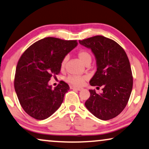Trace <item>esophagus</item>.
Returning a JSON list of instances; mask_svg holds the SVG:
<instances>
[{
    "instance_id": "esophagus-1",
    "label": "esophagus",
    "mask_w": 149,
    "mask_h": 149,
    "mask_svg": "<svg viewBox=\"0 0 149 149\" xmlns=\"http://www.w3.org/2000/svg\"><path fill=\"white\" fill-rule=\"evenodd\" d=\"M70 88L71 89H75L77 90V91H82L83 88H79V87H75V86H70Z\"/></svg>"
}]
</instances>
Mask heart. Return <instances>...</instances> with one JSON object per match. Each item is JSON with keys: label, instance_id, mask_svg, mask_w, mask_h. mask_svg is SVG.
Instances as JSON below:
<instances>
[{"label": "heart", "instance_id": "obj_1", "mask_svg": "<svg viewBox=\"0 0 149 149\" xmlns=\"http://www.w3.org/2000/svg\"><path fill=\"white\" fill-rule=\"evenodd\" d=\"M77 56L79 58L81 61L83 63L84 65H88L91 63L92 56L91 53L87 49H80L77 52ZM68 61V56H64L61 62V68L62 70H63L65 68L66 63ZM68 83L71 84L72 85L75 86H83L86 80L87 77L85 76H79V75H69L66 79Z\"/></svg>", "mask_w": 149, "mask_h": 149}]
</instances>
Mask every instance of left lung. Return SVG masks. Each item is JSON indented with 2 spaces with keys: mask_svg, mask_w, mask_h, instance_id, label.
<instances>
[{
  "mask_svg": "<svg viewBox=\"0 0 149 149\" xmlns=\"http://www.w3.org/2000/svg\"><path fill=\"white\" fill-rule=\"evenodd\" d=\"M79 42L91 48L96 57L97 69L90 84L103 87L101 94L89 90L91 95L85 106L97 118L113 119L125 108L133 88V74L127 54L117 42L104 36Z\"/></svg>",
  "mask_w": 149,
  "mask_h": 149,
  "instance_id": "1",
  "label": "left lung"
}]
</instances>
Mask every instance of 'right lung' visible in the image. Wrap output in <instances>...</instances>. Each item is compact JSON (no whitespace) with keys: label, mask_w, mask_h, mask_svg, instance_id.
Here are the masks:
<instances>
[{"label":"right lung","mask_w":149,"mask_h":149,"mask_svg":"<svg viewBox=\"0 0 149 149\" xmlns=\"http://www.w3.org/2000/svg\"><path fill=\"white\" fill-rule=\"evenodd\" d=\"M77 45V40L46 37L33 43L21 56L14 89L22 108L33 118L47 119L61 105L68 84L61 81L52 89L48 81L59 74L62 59Z\"/></svg>","instance_id":"right-lung-1"}]
</instances>
